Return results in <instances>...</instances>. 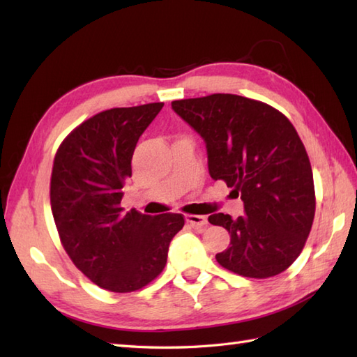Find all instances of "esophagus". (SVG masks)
<instances>
[{"label": "esophagus", "instance_id": "34e87169", "mask_svg": "<svg viewBox=\"0 0 357 357\" xmlns=\"http://www.w3.org/2000/svg\"><path fill=\"white\" fill-rule=\"evenodd\" d=\"M185 221L190 224L193 229H204V227H207V219L206 216H201V215H185Z\"/></svg>", "mask_w": 357, "mask_h": 357}]
</instances>
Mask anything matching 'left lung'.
Masks as SVG:
<instances>
[{
	"label": "left lung",
	"mask_w": 357,
	"mask_h": 357,
	"mask_svg": "<svg viewBox=\"0 0 357 357\" xmlns=\"http://www.w3.org/2000/svg\"><path fill=\"white\" fill-rule=\"evenodd\" d=\"M172 109L206 142L210 176L244 202L242 216H208L230 234L219 265L256 279L287 270L316 208L312 165L293 124L268 104L230 93L173 101Z\"/></svg>",
	"instance_id": "1"
}]
</instances>
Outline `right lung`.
<instances>
[{
	"label": "right lung",
	"mask_w": 357,
	"mask_h": 357,
	"mask_svg": "<svg viewBox=\"0 0 357 357\" xmlns=\"http://www.w3.org/2000/svg\"><path fill=\"white\" fill-rule=\"evenodd\" d=\"M164 107L151 102L110 109L84 121L59 146L50 204L67 255L93 284L130 293L165 267L184 216L142 215L121 207L139 136Z\"/></svg>",
	"instance_id": "right-lung-1"
}]
</instances>
